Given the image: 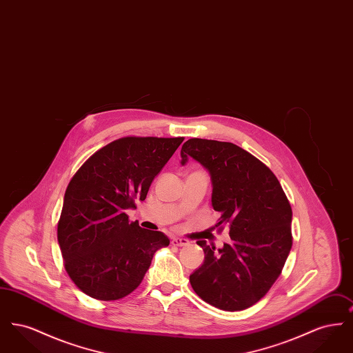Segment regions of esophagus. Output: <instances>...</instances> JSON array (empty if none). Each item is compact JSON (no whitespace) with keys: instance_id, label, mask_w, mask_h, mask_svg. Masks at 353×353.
<instances>
[{"instance_id":"obj_1","label":"esophagus","mask_w":353,"mask_h":353,"mask_svg":"<svg viewBox=\"0 0 353 353\" xmlns=\"http://www.w3.org/2000/svg\"><path fill=\"white\" fill-rule=\"evenodd\" d=\"M170 243H172L173 246H188V245H189V241H188V239H185V238L173 236V238H172V241H170Z\"/></svg>"}]
</instances>
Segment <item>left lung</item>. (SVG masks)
Wrapping results in <instances>:
<instances>
[{"mask_svg":"<svg viewBox=\"0 0 353 353\" xmlns=\"http://www.w3.org/2000/svg\"><path fill=\"white\" fill-rule=\"evenodd\" d=\"M189 159L212 179V205L221 213L216 226L229 228L232 242L222 249L199 241L201 268L190 276L194 292L223 311H242L261 301L281 275L292 246L291 205L275 174L252 153L233 143L189 139Z\"/></svg>","mask_w":353,"mask_h":353,"instance_id":"left-lung-1","label":"left lung"}]
</instances>
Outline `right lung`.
I'll list each match as a JSON object with an SVG mask.
<instances>
[{"mask_svg": "<svg viewBox=\"0 0 353 353\" xmlns=\"http://www.w3.org/2000/svg\"><path fill=\"white\" fill-rule=\"evenodd\" d=\"M184 137H121L95 152L68 183L58 243L77 287L99 301H118L141 283L154 252L169 245L161 232L130 222L153 179Z\"/></svg>", "mask_w": 353, "mask_h": 353, "instance_id": "add662e5", "label": "right lung"}]
</instances>
